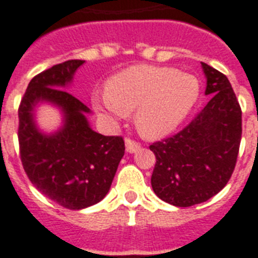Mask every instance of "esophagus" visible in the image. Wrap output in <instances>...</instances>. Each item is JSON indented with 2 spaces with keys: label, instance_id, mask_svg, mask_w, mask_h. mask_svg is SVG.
Wrapping results in <instances>:
<instances>
[{
  "label": "esophagus",
  "instance_id": "34e87169",
  "mask_svg": "<svg viewBox=\"0 0 258 258\" xmlns=\"http://www.w3.org/2000/svg\"><path fill=\"white\" fill-rule=\"evenodd\" d=\"M125 146H126V152L127 153H136L140 150V148H141V145L138 144V142L133 141V140H131V138H126L125 140Z\"/></svg>",
  "mask_w": 258,
  "mask_h": 258
}]
</instances>
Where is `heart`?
<instances>
[{
	"mask_svg": "<svg viewBox=\"0 0 258 258\" xmlns=\"http://www.w3.org/2000/svg\"><path fill=\"white\" fill-rule=\"evenodd\" d=\"M201 96V83L192 74L175 68L133 66L106 83V92L91 97L93 109L114 120L133 112L141 136L150 140L171 133L186 120Z\"/></svg>",
	"mask_w": 258,
	"mask_h": 258,
	"instance_id": "obj_1",
	"label": "heart"
}]
</instances>
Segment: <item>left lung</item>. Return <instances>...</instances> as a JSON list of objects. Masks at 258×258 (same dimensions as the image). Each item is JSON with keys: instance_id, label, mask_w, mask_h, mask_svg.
I'll list each match as a JSON object with an SVG mask.
<instances>
[{"instance_id": "left-lung-1", "label": "left lung", "mask_w": 258, "mask_h": 258, "mask_svg": "<svg viewBox=\"0 0 258 258\" xmlns=\"http://www.w3.org/2000/svg\"><path fill=\"white\" fill-rule=\"evenodd\" d=\"M202 68L207 105L179 133L150 145L153 191L176 207L203 203L224 188L241 141V109L228 78L203 61Z\"/></svg>"}]
</instances>
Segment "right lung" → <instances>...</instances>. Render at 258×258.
Returning a JSON list of instances; mask_svg holds the SVG:
<instances>
[{
	"label": "right lung",
	"mask_w": 258,
	"mask_h": 258,
	"mask_svg": "<svg viewBox=\"0 0 258 258\" xmlns=\"http://www.w3.org/2000/svg\"><path fill=\"white\" fill-rule=\"evenodd\" d=\"M84 60H67L31 79L18 109L21 161L30 182L44 197L70 210H83L103 201L124 157L121 137L92 131L88 106L64 91ZM40 103L57 107L62 125L46 134L36 124Z\"/></svg>",
	"instance_id": "obj_1"
}]
</instances>
